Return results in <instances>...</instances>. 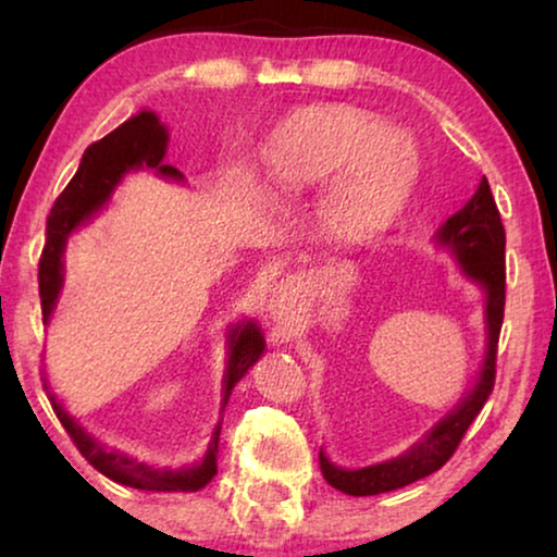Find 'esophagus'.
I'll use <instances>...</instances> for the list:
<instances>
[{
    "instance_id": "1",
    "label": "esophagus",
    "mask_w": 557,
    "mask_h": 557,
    "mask_svg": "<svg viewBox=\"0 0 557 557\" xmlns=\"http://www.w3.org/2000/svg\"><path fill=\"white\" fill-rule=\"evenodd\" d=\"M273 309H276V314H284V299H276V301H273Z\"/></svg>"
}]
</instances>
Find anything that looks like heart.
<instances>
[{
	"label": "heart",
	"mask_w": 557,
	"mask_h": 557,
	"mask_svg": "<svg viewBox=\"0 0 557 557\" xmlns=\"http://www.w3.org/2000/svg\"><path fill=\"white\" fill-rule=\"evenodd\" d=\"M256 170L286 189L326 182L319 212L334 238L362 243L387 231L413 195L418 154L406 136L345 106L288 116L258 149Z\"/></svg>",
	"instance_id": "b5f03b06"
}]
</instances>
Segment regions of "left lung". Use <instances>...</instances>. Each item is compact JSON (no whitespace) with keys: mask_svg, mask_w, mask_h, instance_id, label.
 <instances>
[{"mask_svg":"<svg viewBox=\"0 0 557 557\" xmlns=\"http://www.w3.org/2000/svg\"><path fill=\"white\" fill-rule=\"evenodd\" d=\"M438 246L451 250V256L461 263V271L486 294V352L479 372L476 385L456 406L451 413L433 425L425 436L410 446L398 459L372 463L362 469H342L319 451V467L326 484L334 490L352 494V497H370L400 490L418 479L433 474L451 459L459 448L463 433L471 421L484 408L492 395L494 375H497V345L502 319H505V225H502L497 202H494L490 182L482 177L476 193L463 208L446 220L436 233Z\"/></svg>","mask_w":557,"mask_h":557,"instance_id":"1","label":"left lung"}]
</instances>
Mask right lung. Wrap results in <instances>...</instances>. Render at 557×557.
Wrapping results in <instances>:
<instances>
[{
    "label": "right lung",
    "instance_id": "add662e5",
    "mask_svg": "<svg viewBox=\"0 0 557 557\" xmlns=\"http://www.w3.org/2000/svg\"><path fill=\"white\" fill-rule=\"evenodd\" d=\"M166 141H170V134L159 124L157 113L141 111L83 151L78 172L73 174L67 187L58 195L48 215V231H45L48 238H45L40 258V304L45 324H48L60 288H63V250L67 235L94 218L109 202V197L113 195L119 182L124 180V174L147 166V170H154L162 177L182 180L180 170H174L172 164H164ZM263 334L256 322L235 324L231 334H227V368L223 377V408L220 410H225V403L231 398L235 383L263 355ZM45 391H48V385H45ZM50 403L63 429L67 431V436L73 438L78 451L86 456V461L101 471L103 476L113 479V482L147 492H197L218 474V438L223 418H220L218 429L212 433L205 459L189 469L172 471L149 467V463L136 461L121 451H109L96 438H90L75 423L73 416H67V410L60 406L52 393Z\"/></svg>",
    "mask_w": 557,
    "mask_h": 557
}]
</instances>
